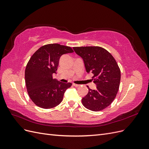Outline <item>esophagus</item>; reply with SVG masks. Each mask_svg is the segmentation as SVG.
I'll return each instance as SVG.
<instances>
[{"mask_svg": "<svg viewBox=\"0 0 149 149\" xmlns=\"http://www.w3.org/2000/svg\"><path fill=\"white\" fill-rule=\"evenodd\" d=\"M73 85L74 86H75V87H79V84H74V83H73Z\"/></svg>", "mask_w": 149, "mask_h": 149, "instance_id": "obj_1", "label": "esophagus"}]
</instances>
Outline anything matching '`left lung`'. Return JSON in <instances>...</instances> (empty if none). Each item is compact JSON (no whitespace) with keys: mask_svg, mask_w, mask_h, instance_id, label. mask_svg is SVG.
Listing matches in <instances>:
<instances>
[{"mask_svg":"<svg viewBox=\"0 0 149 149\" xmlns=\"http://www.w3.org/2000/svg\"><path fill=\"white\" fill-rule=\"evenodd\" d=\"M82 58L87 73H92L96 89L89 91L82 99L83 105L93 111H100L109 106L118 92L120 71L118 63L104 48L100 47H74Z\"/></svg>","mask_w":149,"mask_h":149,"instance_id":"8db88e82","label":"left lung"}]
</instances>
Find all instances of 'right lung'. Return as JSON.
<instances>
[{
    "mask_svg": "<svg viewBox=\"0 0 149 149\" xmlns=\"http://www.w3.org/2000/svg\"><path fill=\"white\" fill-rule=\"evenodd\" d=\"M70 47L48 44L40 47L31 56L26 66L25 79L29 95L36 105L50 109L60 104L71 83H65L53 78L60 57L73 53Z\"/></svg>",
    "mask_w": 149,
    "mask_h": 149,
    "instance_id": "obj_1",
    "label": "right lung"
}]
</instances>
